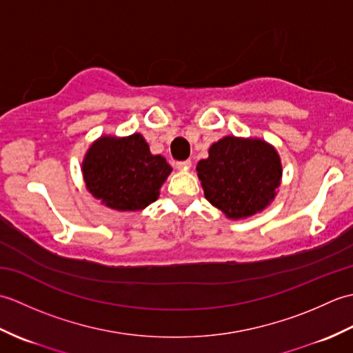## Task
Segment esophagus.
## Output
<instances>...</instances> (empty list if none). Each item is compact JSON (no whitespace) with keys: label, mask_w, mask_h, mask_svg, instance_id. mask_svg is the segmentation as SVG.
<instances>
[{"label":"esophagus","mask_w":353,"mask_h":353,"mask_svg":"<svg viewBox=\"0 0 353 353\" xmlns=\"http://www.w3.org/2000/svg\"><path fill=\"white\" fill-rule=\"evenodd\" d=\"M176 167H177L179 170H188V168L191 167V161H190V159H186V161L177 162V163H176Z\"/></svg>","instance_id":"1"}]
</instances>
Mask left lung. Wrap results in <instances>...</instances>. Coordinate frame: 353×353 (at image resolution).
Instances as JSON below:
<instances>
[{"mask_svg": "<svg viewBox=\"0 0 353 353\" xmlns=\"http://www.w3.org/2000/svg\"><path fill=\"white\" fill-rule=\"evenodd\" d=\"M197 172L206 200L238 220L262 211L274 199L282 165L265 141L226 137L211 145Z\"/></svg>", "mask_w": 353, "mask_h": 353, "instance_id": "obj_1", "label": "left lung"}]
</instances>
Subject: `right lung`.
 Masks as SVG:
<instances>
[{"mask_svg":"<svg viewBox=\"0 0 353 353\" xmlns=\"http://www.w3.org/2000/svg\"><path fill=\"white\" fill-rule=\"evenodd\" d=\"M81 168L89 192L117 211H139L153 203L172 170L165 157L150 153L139 133L100 138L88 150Z\"/></svg>","mask_w":353,"mask_h":353,"instance_id":"right-lung-1","label":"right lung"}]
</instances>
